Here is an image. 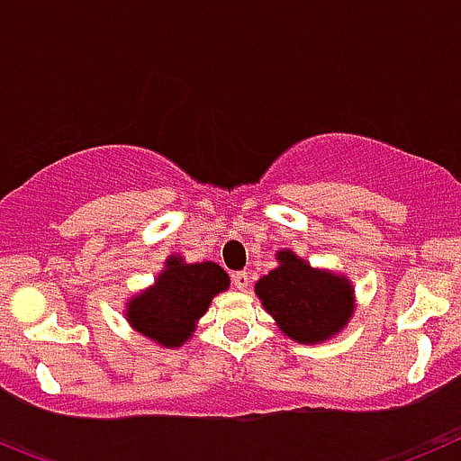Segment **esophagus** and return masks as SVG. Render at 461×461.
I'll return each mask as SVG.
<instances>
[{
	"mask_svg": "<svg viewBox=\"0 0 461 461\" xmlns=\"http://www.w3.org/2000/svg\"><path fill=\"white\" fill-rule=\"evenodd\" d=\"M249 281H251L249 272H235L233 275V286L238 288V291H247V288H249Z\"/></svg>",
	"mask_w": 461,
	"mask_h": 461,
	"instance_id": "obj_1",
	"label": "esophagus"
}]
</instances>
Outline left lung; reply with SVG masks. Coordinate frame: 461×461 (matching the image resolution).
Returning <instances> with one entry per match:
<instances>
[{
	"instance_id": "obj_1",
	"label": "left lung",
	"mask_w": 461,
	"mask_h": 461,
	"mask_svg": "<svg viewBox=\"0 0 461 461\" xmlns=\"http://www.w3.org/2000/svg\"><path fill=\"white\" fill-rule=\"evenodd\" d=\"M276 260L281 266L256 284V293L279 328L300 344L339 332L351 319V286L339 276L312 270L291 251H279Z\"/></svg>"
}]
</instances>
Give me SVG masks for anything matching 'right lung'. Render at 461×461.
I'll return each mask as SVG.
<instances>
[{"instance_id":"right-lung-1","label":"right lung","mask_w":461,"mask_h":461,"mask_svg":"<svg viewBox=\"0 0 461 461\" xmlns=\"http://www.w3.org/2000/svg\"><path fill=\"white\" fill-rule=\"evenodd\" d=\"M226 288L228 275L217 263L186 266L182 258H168L157 284L129 303L126 316L138 332L173 348L189 339L212 297Z\"/></svg>"}]
</instances>
